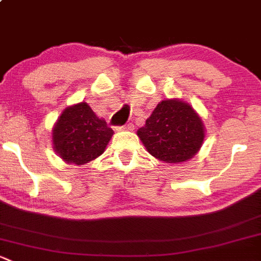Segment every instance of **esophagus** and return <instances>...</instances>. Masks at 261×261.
Here are the masks:
<instances>
[{
	"label": "esophagus",
	"instance_id": "obj_1",
	"mask_svg": "<svg viewBox=\"0 0 261 261\" xmlns=\"http://www.w3.org/2000/svg\"><path fill=\"white\" fill-rule=\"evenodd\" d=\"M117 130H119V131H121V130L133 131V130H134V123H133V122H128V123H126V125L121 126V127H119V128H117Z\"/></svg>",
	"mask_w": 261,
	"mask_h": 261
}]
</instances>
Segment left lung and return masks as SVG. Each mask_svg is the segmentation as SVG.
<instances>
[{"label": "left lung", "instance_id": "8db88e82", "mask_svg": "<svg viewBox=\"0 0 261 261\" xmlns=\"http://www.w3.org/2000/svg\"><path fill=\"white\" fill-rule=\"evenodd\" d=\"M138 136L153 158L179 164L194 158L205 138V127L189 103L172 98L156 106Z\"/></svg>", "mask_w": 261, "mask_h": 261}]
</instances>
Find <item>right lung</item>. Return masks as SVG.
Segmentation results:
<instances>
[{
	"mask_svg": "<svg viewBox=\"0 0 261 261\" xmlns=\"http://www.w3.org/2000/svg\"><path fill=\"white\" fill-rule=\"evenodd\" d=\"M114 131L86 102L68 106L54 128L55 151L67 164L84 165L105 151Z\"/></svg>",
	"mask_w": 261,
	"mask_h": 261,
	"instance_id": "add662e5",
	"label": "right lung"
}]
</instances>
